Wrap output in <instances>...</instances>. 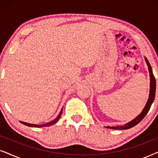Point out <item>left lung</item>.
Segmentation results:
<instances>
[{"mask_svg": "<svg viewBox=\"0 0 158 158\" xmlns=\"http://www.w3.org/2000/svg\"><path fill=\"white\" fill-rule=\"evenodd\" d=\"M145 59L146 63L148 66V70L149 73H150V95H149V98L148 101H147V103L145 106L142 110L141 114H139L137 117L134 118L133 120H131V122L129 123H127L126 124L122 125V126H117V127H106L107 128L109 129H118V130H123V129H128L129 128H131V127H135V125L141 122V121L143 119L144 116H146V114L148 113L149 110H150L151 105L153 103V101L155 100V91H156V81H155V77L152 73V67H151L150 62L147 59L146 57H144Z\"/></svg>", "mask_w": 158, "mask_h": 158, "instance_id": "obj_1", "label": "left lung"}]
</instances>
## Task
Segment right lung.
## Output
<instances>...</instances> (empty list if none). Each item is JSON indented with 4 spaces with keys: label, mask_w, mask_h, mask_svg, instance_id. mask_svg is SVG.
Instances as JSON below:
<instances>
[{
    "label": "right lung",
    "mask_w": 158,
    "mask_h": 158,
    "mask_svg": "<svg viewBox=\"0 0 158 158\" xmlns=\"http://www.w3.org/2000/svg\"><path fill=\"white\" fill-rule=\"evenodd\" d=\"M62 112V109L61 111H60V114H59V115L57 116V117L56 118L55 120H53V121H51L50 122H48V123H47V124H42V125H38V124H29V123H27V122H21V121H20V122L21 123V124H23L26 125V126H28V127H49V126H51V125H53V124H55V123L57 122V121L60 119V116H61Z\"/></svg>",
    "instance_id": "1"
}]
</instances>
